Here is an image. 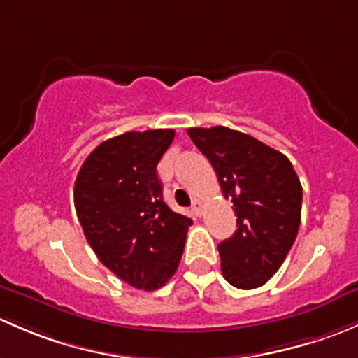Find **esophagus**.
Segmentation results:
<instances>
[{
    "instance_id": "34e87169",
    "label": "esophagus",
    "mask_w": 358,
    "mask_h": 358,
    "mask_svg": "<svg viewBox=\"0 0 358 358\" xmlns=\"http://www.w3.org/2000/svg\"><path fill=\"white\" fill-rule=\"evenodd\" d=\"M191 210H193L194 215L200 217L201 212H203V203H201L200 200H193V206H191Z\"/></svg>"
}]
</instances>
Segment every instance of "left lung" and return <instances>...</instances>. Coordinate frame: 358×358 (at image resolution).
I'll use <instances>...</instances> for the list:
<instances>
[{
    "label": "left lung",
    "instance_id": "1",
    "mask_svg": "<svg viewBox=\"0 0 358 358\" xmlns=\"http://www.w3.org/2000/svg\"><path fill=\"white\" fill-rule=\"evenodd\" d=\"M187 134L212 164L224 196L233 201L236 231L217 248L229 285L253 289L278 272L296 239L301 184L281 152L224 125Z\"/></svg>",
    "mask_w": 358,
    "mask_h": 358
}]
</instances>
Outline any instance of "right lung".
<instances>
[{"mask_svg": "<svg viewBox=\"0 0 358 358\" xmlns=\"http://www.w3.org/2000/svg\"><path fill=\"white\" fill-rule=\"evenodd\" d=\"M174 134L153 129L106 139L76 179L73 203L87 243L132 288L155 291L174 275L193 224L162 198L157 164Z\"/></svg>", "mask_w": 358, "mask_h": 358, "instance_id": "obj_1", "label": "right lung"}]
</instances>
